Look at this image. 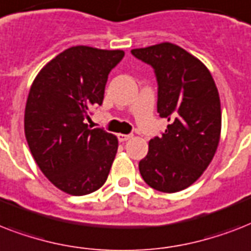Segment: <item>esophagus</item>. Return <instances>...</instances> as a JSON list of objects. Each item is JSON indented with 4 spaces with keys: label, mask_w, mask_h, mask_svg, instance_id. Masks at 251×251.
I'll return each mask as SVG.
<instances>
[{
    "label": "esophagus",
    "mask_w": 251,
    "mask_h": 251,
    "mask_svg": "<svg viewBox=\"0 0 251 251\" xmlns=\"http://www.w3.org/2000/svg\"><path fill=\"white\" fill-rule=\"evenodd\" d=\"M133 137V135H130V134H118L117 138L120 142H125V141H129L130 138Z\"/></svg>",
    "instance_id": "34e87169"
}]
</instances>
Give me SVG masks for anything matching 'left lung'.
I'll list each match as a JSON object with an SVG mask.
<instances>
[{
    "mask_svg": "<svg viewBox=\"0 0 251 251\" xmlns=\"http://www.w3.org/2000/svg\"><path fill=\"white\" fill-rule=\"evenodd\" d=\"M133 56L151 65L157 79V113L169 125L149 143L139 161L145 182L177 193L203 175L214 159L222 131L218 88L202 61L172 43L138 48Z\"/></svg>",
    "mask_w": 251,
    "mask_h": 251,
    "instance_id": "1",
    "label": "left lung"
}]
</instances>
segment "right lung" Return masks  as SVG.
<instances>
[{
    "label": "right lung",
    "instance_id": "1",
    "mask_svg": "<svg viewBox=\"0 0 251 251\" xmlns=\"http://www.w3.org/2000/svg\"><path fill=\"white\" fill-rule=\"evenodd\" d=\"M125 56L86 45L66 49L33 80L25 110V134L37 167L70 195L105 183L118 149L116 135L88 129V110L101 105L108 74Z\"/></svg>",
    "mask_w": 251,
    "mask_h": 251
}]
</instances>
